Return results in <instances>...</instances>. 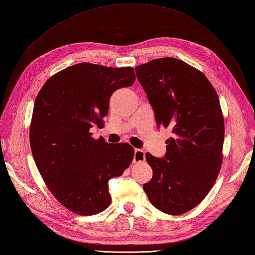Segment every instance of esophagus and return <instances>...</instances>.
I'll return each instance as SVG.
<instances>
[{
  "label": "esophagus",
  "mask_w": 255,
  "mask_h": 255,
  "mask_svg": "<svg viewBox=\"0 0 255 255\" xmlns=\"http://www.w3.org/2000/svg\"><path fill=\"white\" fill-rule=\"evenodd\" d=\"M144 159H145L144 151H142L140 148H135L134 154H133V162H141V161H144Z\"/></svg>",
  "instance_id": "34e87169"
}]
</instances>
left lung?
Listing matches in <instances>:
<instances>
[{"label": "left lung", "mask_w": 255, "mask_h": 255, "mask_svg": "<svg viewBox=\"0 0 255 255\" xmlns=\"http://www.w3.org/2000/svg\"><path fill=\"white\" fill-rule=\"evenodd\" d=\"M135 73L157 127L172 131L164 157L145 154L153 178L143 190L159 211L183 214L206 197L220 172L224 120L218 94L200 71L175 58L141 64Z\"/></svg>", "instance_id": "1"}]
</instances>
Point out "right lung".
Listing matches in <instances>:
<instances>
[{
    "label": "right lung",
    "mask_w": 255,
    "mask_h": 255,
    "mask_svg": "<svg viewBox=\"0 0 255 255\" xmlns=\"http://www.w3.org/2000/svg\"><path fill=\"white\" fill-rule=\"evenodd\" d=\"M133 68L78 63L51 76L38 93L30 126V145L49 191L69 210L97 214L109 207V180L133 159L128 143L111 145L91 136L103 127L110 98L134 83Z\"/></svg>",
    "instance_id": "add662e5"
}]
</instances>
